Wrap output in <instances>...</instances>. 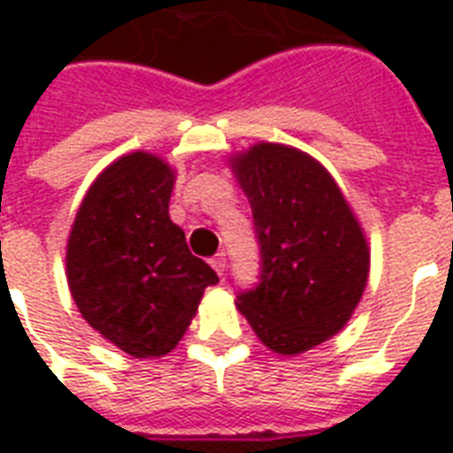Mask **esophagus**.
Masks as SVG:
<instances>
[{
	"mask_svg": "<svg viewBox=\"0 0 453 453\" xmlns=\"http://www.w3.org/2000/svg\"><path fill=\"white\" fill-rule=\"evenodd\" d=\"M211 268L216 270L219 275H223V273H226V251H219V254L213 256Z\"/></svg>",
	"mask_w": 453,
	"mask_h": 453,
	"instance_id": "1",
	"label": "esophagus"
}]
</instances>
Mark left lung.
<instances>
[{
	"mask_svg": "<svg viewBox=\"0 0 453 453\" xmlns=\"http://www.w3.org/2000/svg\"><path fill=\"white\" fill-rule=\"evenodd\" d=\"M261 249L254 289L237 308L280 355H298L343 329L365 294L369 247L322 164L280 143L233 157Z\"/></svg>",
	"mask_w": 453,
	"mask_h": 453,
	"instance_id": "1",
	"label": "left lung"
}]
</instances>
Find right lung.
<instances>
[{
  "instance_id": "add662e5",
  "label": "right lung",
  "mask_w": 453,
  "mask_h": 453,
  "mask_svg": "<svg viewBox=\"0 0 453 453\" xmlns=\"http://www.w3.org/2000/svg\"><path fill=\"white\" fill-rule=\"evenodd\" d=\"M173 171L131 152L88 188L67 240V284L81 317L134 357H162L219 275L169 219Z\"/></svg>"
}]
</instances>
